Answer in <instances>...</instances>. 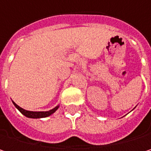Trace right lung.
<instances>
[{"mask_svg":"<svg viewBox=\"0 0 151 151\" xmlns=\"http://www.w3.org/2000/svg\"><path fill=\"white\" fill-rule=\"evenodd\" d=\"M13 104L15 105V106L23 114L25 115L26 117H29V118H34V119H37V118H45V117H48L50 116V114H52L53 113L56 112V110L58 108L59 106H57L56 107H54L53 109L51 110H49V111H42V112H34V111H28V110H25L23 108H22L21 106H19L18 105H16L15 102L13 101Z\"/></svg>","mask_w":151,"mask_h":151,"instance_id":"1","label":"right lung"}]
</instances>
